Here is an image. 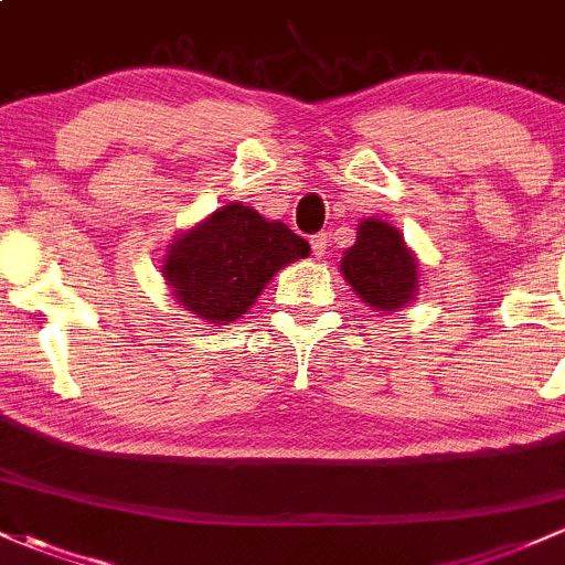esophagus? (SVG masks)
I'll use <instances>...</instances> for the list:
<instances>
[{"label": "esophagus", "instance_id": "esophagus-1", "mask_svg": "<svg viewBox=\"0 0 565 565\" xmlns=\"http://www.w3.org/2000/svg\"><path fill=\"white\" fill-rule=\"evenodd\" d=\"M326 239H329V236H326V234H318V236H312V239H309L315 258H323L326 256Z\"/></svg>", "mask_w": 565, "mask_h": 565}]
</instances>
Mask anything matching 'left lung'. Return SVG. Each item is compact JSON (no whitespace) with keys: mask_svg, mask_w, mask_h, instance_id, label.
<instances>
[{"mask_svg":"<svg viewBox=\"0 0 565 565\" xmlns=\"http://www.w3.org/2000/svg\"><path fill=\"white\" fill-rule=\"evenodd\" d=\"M355 245L344 250L339 271L358 299L382 315L409 307L420 294V264L402 232L382 217H361Z\"/></svg>","mask_w":565,"mask_h":565,"instance_id":"obj_1","label":"left lung"}]
</instances>
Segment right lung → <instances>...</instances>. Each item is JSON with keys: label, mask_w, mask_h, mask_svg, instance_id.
Returning a JSON list of instances; mask_svg holds the SVG:
<instances>
[{"label": "right lung", "mask_w": 565, "mask_h": 565, "mask_svg": "<svg viewBox=\"0 0 565 565\" xmlns=\"http://www.w3.org/2000/svg\"><path fill=\"white\" fill-rule=\"evenodd\" d=\"M307 256L309 245L285 223L228 202L169 242L161 275L188 312L228 326L256 305L277 271Z\"/></svg>", "instance_id": "1"}]
</instances>
